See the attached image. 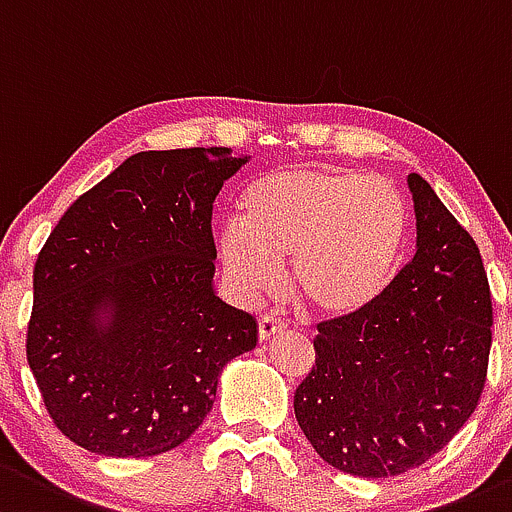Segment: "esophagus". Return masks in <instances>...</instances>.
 <instances>
[{
  "label": "esophagus",
  "instance_id": "obj_1",
  "mask_svg": "<svg viewBox=\"0 0 512 512\" xmlns=\"http://www.w3.org/2000/svg\"><path fill=\"white\" fill-rule=\"evenodd\" d=\"M284 328H287V324H284V321L279 319V316L267 314V316H262V319H260V328H257V336H260V341H270L274 333L284 331Z\"/></svg>",
  "mask_w": 512,
  "mask_h": 512
}]
</instances>
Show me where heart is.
<instances>
[{"instance_id": "b5f03b06", "label": "heart", "mask_w": 512, "mask_h": 512, "mask_svg": "<svg viewBox=\"0 0 512 512\" xmlns=\"http://www.w3.org/2000/svg\"><path fill=\"white\" fill-rule=\"evenodd\" d=\"M242 220L215 235L220 265L242 301L282 282L324 316H353L390 287L410 240V208L387 179L338 169H277L242 191Z\"/></svg>"}]
</instances>
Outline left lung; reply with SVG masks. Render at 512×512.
<instances>
[{
    "mask_svg": "<svg viewBox=\"0 0 512 512\" xmlns=\"http://www.w3.org/2000/svg\"><path fill=\"white\" fill-rule=\"evenodd\" d=\"M417 252L368 309L319 324L294 414L333 469H417L469 422L486 387L493 304L481 252L434 188L407 176Z\"/></svg>",
    "mask_w": 512,
    "mask_h": 512,
    "instance_id": "obj_1",
    "label": "left lung"
}]
</instances>
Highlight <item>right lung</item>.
<instances>
[{
  "mask_svg": "<svg viewBox=\"0 0 512 512\" xmlns=\"http://www.w3.org/2000/svg\"><path fill=\"white\" fill-rule=\"evenodd\" d=\"M225 147L139 152L63 213L34 267L26 360L53 424L93 454L157 456L203 424L257 321L213 289Z\"/></svg>",
  "mask_w": 512,
  "mask_h": 512,
  "instance_id": "obj_1",
  "label": "right lung"
}]
</instances>
